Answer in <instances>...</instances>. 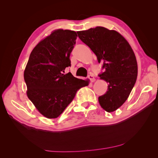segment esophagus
<instances>
[{
  "instance_id": "1",
  "label": "esophagus",
  "mask_w": 158,
  "mask_h": 158,
  "mask_svg": "<svg viewBox=\"0 0 158 158\" xmlns=\"http://www.w3.org/2000/svg\"><path fill=\"white\" fill-rule=\"evenodd\" d=\"M89 79L90 80V81H91V82H94L95 81V78L94 77H93V75H91V74L89 76Z\"/></svg>"
}]
</instances>
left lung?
<instances>
[{"instance_id": "8db88e82", "label": "left lung", "mask_w": 158, "mask_h": 158, "mask_svg": "<svg viewBox=\"0 0 158 158\" xmlns=\"http://www.w3.org/2000/svg\"><path fill=\"white\" fill-rule=\"evenodd\" d=\"M77 34L98 62L103 63L105 72L99 76L107 83L108 89L98 98L101 107L109 113L116 111L127 100L137 80V62L132 47L118 32L102 26Z\"/></svg>"}]
</instances>
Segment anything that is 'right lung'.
<instances>
[{
    "instance_id": "obj_1",
    "label": "right lung",
    "mask_w": 158,
    "mask_h": 158,
    "mask_svg": "<svg viewBox=\"0 0 158 158\" xmlns=\"http://www.w3.org/2000/svg\"><path fill=\"white\" fill-rule=\"evenodd\" d=\"M77 34L70 30L57 29L44 37L32 51L23 77L26 95L42 116L56 118L75 96L77 90L89 84V79L65 73L71 65L69 56Z\"/></svg>"
}]
</instances>
